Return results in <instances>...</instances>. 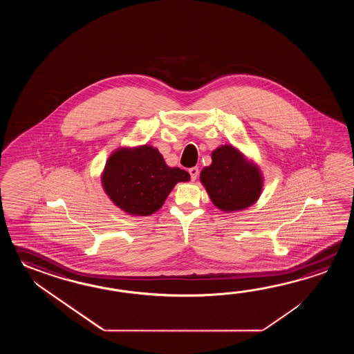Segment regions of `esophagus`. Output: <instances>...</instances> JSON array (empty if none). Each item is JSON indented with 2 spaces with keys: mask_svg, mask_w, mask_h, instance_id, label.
Returning <instances> with one entry per match:
<instances>
[{
  "mask_svg": "<svg viewBox=\"0 0 354 354\" xmlns=\"http://www.w3.org/2000/svg\"><path fill=\"white\" fill-rule=\"evenodd\" d=\"M198 168L197 167H192V168H189L188 169V174H189V176H191V180H195L196 178H197V176H198Z\"/></svg>",
  "mask_w": 354,
  "mask_h": 354,
  "instance_id": "obj_1",
  "label": "esophagus"
}]
</instances>
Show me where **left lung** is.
Here are the masks:
<instances>
[{
	"mask_svg": "<svg viewBox=\"0 0 354 354\" xmlns=\"http://www.w3.org/2000/svg\"><path fill=\"white\" fill-rule=\"evenodd\" d=\"M211 159L200 180L218 210L241 211L258 201L263 176L256 163L230 144L220 145L211 153Z\"/></svg>",
	"mask_w": 354,
	"mask_h": 354,
	"instance_id": "left-lung-1",
	"label": "left lung"
}]
</instances>
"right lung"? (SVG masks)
Listing matches in <instances>:
<instances>
[{"instance_id": "obj_1", "label": "right lung", "mask_w": 354, "mask_h": 354, "mask_svg": "<svg viewBox=\"0 0 354 354\" xmlns=\"http://www.w3.org/2000/svg\"><path fill=\"white\" fill-rule=\"evenodd\" d=\"M189 174L178 167H168L151 145L120 147L109 157L101 183L119 209L134 216H149L158 211L178 182Z\"/></svg>"}]
</instances>
